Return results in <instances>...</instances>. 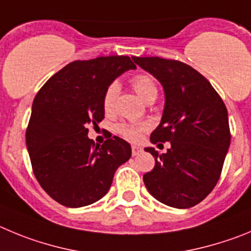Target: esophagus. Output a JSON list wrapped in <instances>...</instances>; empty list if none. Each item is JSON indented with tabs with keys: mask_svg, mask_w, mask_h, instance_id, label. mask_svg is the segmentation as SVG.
Here are the masks:
<instances>
[{
	"mask_svg": "<svg viewBox=\"0 0 251 251\" xmlns=\"http://www.w3.org/2000/svg\"><path fill=\"white\" fill-rule=\"evenodd\" d=\"M131 151H132V156H137V155H140V153L142 152V148L134 145L131 148Z\"/></svg>",
	"mask_w": 251,
	"mask_h": 251,
	"instance_id": "obj_1",
	"label": "esophagus"
}]
</instances>
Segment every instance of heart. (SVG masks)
Segmentation results:
<instances>
[{"mask_svg": "<svg viewBox=\"0 0 251 251\" xmlns=\"http://www.w3.org/2000/svg\"><path fill=\"white\" fill-rule=\"evenodd\" d=\"M131 85H132L135 91L137 92V95L145 102L152 100V99H156L157 86L155 80L151 76L146 75V74H139V75L131 78ZM119 90H120V86H119V83L116 81L111 82L109 86L106 87L102 98V106L106 112H110L114 109V103L117 95H119ZM146 128H148V126L144 125V124L142 125L120 124V125L117 126L119 134H121L125 139L130 140V141H136L140 137V135H141V131L146 130Z\"/></svg>", "mask_w": 251, "mask_h": 251, "instance_id": "b5f03b06", "label": "heart"}]
</instances>
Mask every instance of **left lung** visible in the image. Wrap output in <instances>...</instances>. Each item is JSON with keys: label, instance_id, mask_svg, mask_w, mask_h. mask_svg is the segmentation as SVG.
<instances>
[{"label": "left lung", "instance_id": "8db88e82", "mask_svg": "<svg viewBox=\"0 0 251 251\" xmlns=\"http://www.w3.org/2000/svg\"><path fill=\"white\" fill-rule=\"evenodd\" d=\"M156 78L165 92L161 121L151 134L152 144L170 141L144 175L146 189L162 204L187 209L202 201L220 177L230 146V128L224 101L195 69L176 60L132 57ZM160 145V144H159Z\"/></svg>", "mask_w": 251, "mask_h": 251}]
</instances>
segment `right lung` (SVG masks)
I'll use <instances>...</instances> for the list:
<instances>
[{"label": "right lung", "mask_w": 251, "mask_h": 251, "mask_svg": "<svg viewBox=\"0 0 251 251\" xmlns=\"http://www.w3.org/2000/svg\"><path fill=\"white\" fill-rule=\"evenodd\" d=\"M135 69L128 56L74 61L36 95L26 146L38 184L58 204L81 207L100 200L117 168L131 157L125 140L110 135L99 145L87 136V127L105 117L106 87Z\"/></svg>", "instance_id": "1"}]
</instances>
